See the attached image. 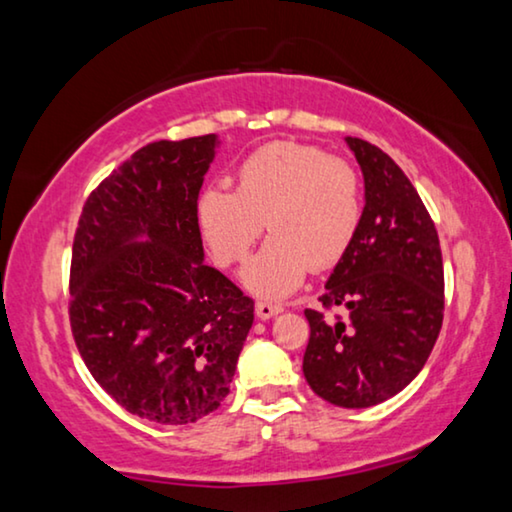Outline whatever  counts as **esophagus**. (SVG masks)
I'll return each mask as SVG.
<instances>
[{
  "instance_id": "esophagus-1",
  "label": "esophagus",
  "mask_w": 512,
  "mask_h": 512,
  "mask_svg": "<svg viewBox=\"0 0 512 512\" xmlns=\"http://www.w3.org/2000/svg\"><path fill=\"white\" fill-rule=\"evenodd\" d=\"M280 311H283V306L269 304V301H257V306H255V313L259 320H269V318H273V315H278Z\"/></svg>"
}]
</instances>
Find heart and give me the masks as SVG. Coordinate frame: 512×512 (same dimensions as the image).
<instances>
[{"mask_svg":"<svg viewBox=\"0 0 512 512\" xmlns=\"http://www.w3.org/2000/svg\"><path fill=\"white\" fill-rule=\"evenodd\" d=\"M236 190L208 185L197 199V227L220 266L246 259L264 229L273 232L243 269L257 297L283 299L308 271H327L348 253L362 225V181L325 148L271 141L241 162Z\"/></svg>","mask_w":512,"mask_h":512,"instance_id":"b5f03b06","label":"heart"}]
</instances>
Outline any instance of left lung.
I'll return each mask as SVG.
<instances>
[{
  "mask_svg": "<svg viewBox=\"0 0 512 512\" xmlns=\"http://www.w3.org/2000/svg\"><path fill=\"white\" fill-rule=\"evenodd\" d=\"M345 141L362 167L366 204L320 297L322 311H304V376L334 406L369 408L427 364L443 325V257L434 220L399 164L369 141ZM336 305L345 319L324 315Z\"/></svg>",
  "mask_w": 512,
  "mask_h": 512,
  "instance_id": "left-lung-1",
  "label": "left lung"
}]
</instances>
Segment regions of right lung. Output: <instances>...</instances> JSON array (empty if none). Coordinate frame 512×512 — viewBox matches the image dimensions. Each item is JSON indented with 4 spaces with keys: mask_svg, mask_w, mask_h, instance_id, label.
Returning a JSON list of instances; mask_svg holds the SVG:
<instances>
[{
    "mask_svg": "<svg viewBox=\"0 0 512 512\" xmlns=\"http://www.w3.org/2000/svg\"><path fill=\"white\" fill-rule=\"evenodd\" d=\"M215 143L206 134L139 148L90 192L74 234L76 348L106 394L148 422L213 413L253 327L255 301L204 264L194 211Z\"/></svg>",
    "mask_w": 512,
    "mask_h": 512,
    "instance_id": "right-lung-1",
    "label": "right lung"
}]
</instances>
